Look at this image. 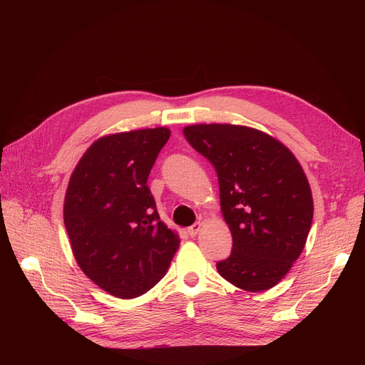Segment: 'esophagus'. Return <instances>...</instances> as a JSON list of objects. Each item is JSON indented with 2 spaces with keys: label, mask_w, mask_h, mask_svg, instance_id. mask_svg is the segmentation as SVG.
<instances>
[{
  "label": "esophagus",
  "mask_w": 365,
  "mask_h": 365,
  "mask_svg": "<svg viewBox=\"0 0 365 365\" xmlns=\"http://www.w3.org/2000/svg\"><path fill=\"white\" fill-rule=\"evenodd\" d=\"M201 228H202V224H201V222H196V224H193L192 227L187 228V233H189L192 237H195L197 233H200Z\"/></svg>",
  "instance_id": "obj_1"
}]
</instances>
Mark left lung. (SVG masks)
I'll use <instances>...</instances> for the list:
<instances>
[{
	"label": "left lung",
	"mask_w": 365,
	"mask_h": 365,
	"mask_svg": "<svg viewBox=\"0 0 365 365\" xmlns=\"http://www.w3.org/2000/svg\"><path fill=\"white\" fill-rule=\"evenodd\" d=\"M184 135L215 165L222 216L233 236L217 272L237 288L277 284L300 256L311 230V185L294 153L264 132L240 125H190Z\"/></svg>",
	"instance_id": "left-lung-1"
}]
</instances>
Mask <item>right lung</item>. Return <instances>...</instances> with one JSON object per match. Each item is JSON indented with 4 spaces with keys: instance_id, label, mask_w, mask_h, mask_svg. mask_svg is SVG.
<instances>
[{
    "instance_id": "add662e5",
    "label": "right lung",
    "mask_w": 365,
    "mask_h": 365,
    "mask_svg": "<svg viewBox=\"0 0 365 365\" xmlns=\"http://www.w3.org/2000/svg\"><path fill=\"white\" fill-rule=\"evenodd\" d=\"M169 137L168 128L101 137L77 163L65 193L63 224L77 264L98 288L125 300L153 288L180 247L148 187Z\"/></svg>"
}]
</instances>
